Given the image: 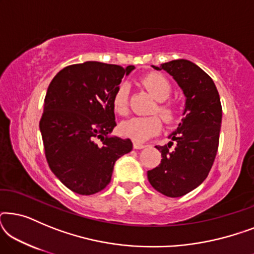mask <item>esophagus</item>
I'll return each instance as SVG.
<instances>
[{"label": "esophagus", "mask_w": 254, "mask_h": 254, "mask_svg": "<svg viewBox=\"0 0 254 254\" xmlns=\"http://www.w3.org/2000/svg\"><path fill=\"white\" fill-rule=\"evenodd\" d=\"M133 147H134V149H143V148H145V144L140 143V142H134Z\"/></svg>", "instance_id": "obj_1"}]
</instances>
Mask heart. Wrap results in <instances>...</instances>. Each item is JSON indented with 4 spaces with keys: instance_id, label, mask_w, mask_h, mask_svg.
I'll use <instances>...</instances> for the list:
<instances>
[{
    "instance_id": "b5f03b06",
    "label": "heart",
    "mask_w": 254,
    "mask_h": 254,
    "mask_svg": "<svg viewBox=\"0 0 254 254\" xmlns=\"http://www.w3.org/2000/svg\"><path fill=\"white\" fill-rule=\"evenodd\" d=\"M142 84L149 93L157 100L152 109V113H158L166 124H172L178 117V109L172 103H166L172 92L171 83L161 74H149L142 79ZM128 92L129 86L127 83H121L114 92L112 104L113 109L120 116H126L128 112ZM162 123L157 117H135L124 121L120 125V131L124 136L129 137L135 142H144L159 133Z\"/></svg>"
}]
</instances>
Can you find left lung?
<instances>
[{"mask_svg": "<svg viewBox=\"0 0 254 254\" xmlns=\"http://www.w3.org/2000/svg\"><path fill=\"white\" fill-rule=\"evenodd\" d=\"M152 68L169 72L186 97L184 118L169 135L171 141L156 145L162 152L161 164L147 173L156 190L179 197L201 185L213 166L222 123L220 95L210 76L189 60L179 59ZM172 140L176 147L170 151Z\"/></svg>", "mask_w": 254, "mask_h": 254, "instance_id": "obj_1", "label": "left lung"}]
</instances>
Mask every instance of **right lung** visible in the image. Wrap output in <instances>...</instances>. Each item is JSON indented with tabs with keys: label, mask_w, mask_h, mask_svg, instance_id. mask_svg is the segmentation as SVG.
I'll return each mask as SVG.
<instances>
[{
	"label": "right lung",
	"mask_w": 254,
	"mask_h": 254,
	"mask_svg": "<svg viewBox=\"0 0 254 254\" xmlns=\"http://www.w3.org/2000/svg\"><path fill=\"white\" fill-rule=\"evenodd\" d=\"M134 68L86 61L64 68L48 86L39 123L45 155L72 192L91 195L105 189L114 163L133 149L129 138L110 134L117 126L113 95Z\"/></svg>",
	"instance_id": "obj_1"
}]
</instances>
